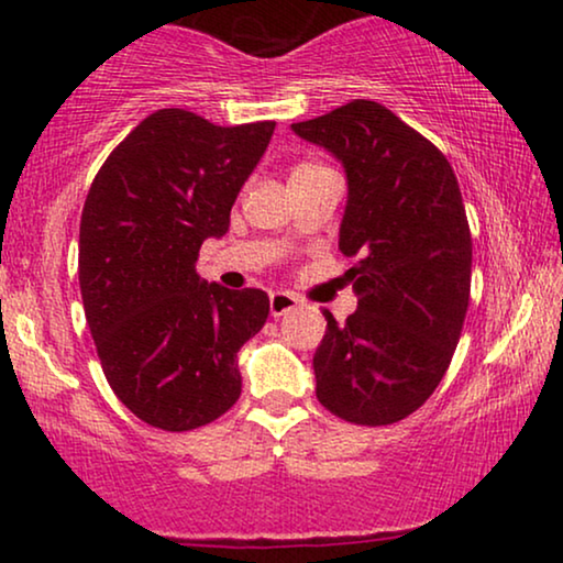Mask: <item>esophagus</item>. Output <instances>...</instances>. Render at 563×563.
I'll return each instance as SVG.
<instances>
[{
	"instance_id": "obj_1",
	"label": "esophagus",
	"mask_w": 563,
	"mask_h": 563,
	"mask_svg": "<svg viewBox=\"0 0 563 563\" xmlns=\"http://www.w3.org/2000/svg\"><path fill=\"white\" fill-rule=\"evenodd\" d=\"M299 305H302V299L291 295V291H272V297H268V307H272L274 318H282L289 310H297Z\"/></svg>"
}]
</instances>
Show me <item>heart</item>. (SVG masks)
<instances>
[{
    "label": "heart",
    "mask_w": 563,
    "mask_h": 563,
    "mask_svg": "<svg viewBox=\"0 0 563 563\" xmlns=\"http://www.w3.org/2000/svg\"><path fill=\"white\" fill-rule=\"evenodd\" d=\"M318 168H325L320 164H299L295 172H291V176H299V174H310V172H318Z\"/></svg>",
    "instance_id": "heart-1"
}]
</instances>
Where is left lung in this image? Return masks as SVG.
Masks as SVG:
<instances>
[{
	"mask_svg": "<svg viewBox=\"0 0 563 563\" xmlns=\"http://www.w3.org/2000/svg\"><path fill=\"white\" fill-rule=\"evenodd\" d=\"M291 130L343 164L338 249L358 258L345 272L358 310L345 322L322 312L314 395L356 426H391L433 395L464 328L472 233L456 174L428 137L368 99Z\"/></svg>",
	"mask_w": 563,
	"mask_h": 563,
	"instance_id": "8db88e82",
	"label": "left lung"
}]
</instances>
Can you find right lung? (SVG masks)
Instances as JSON below:
<instances>
[{
    "label": "right lung",
    "instance_id": "obj_1",
    "mask_svg": "<svg viewBox=\"0 0 563 563\" xmlns=\"http://www.w3.org/2000/svg\"><path fill=\"white\" fill-rule=\"evenodd\" d=\"M274 128L158 110L91 181L79 228L84 312L112 391L153 428H202L241 397L238 351L264 328L268 297L207 284L195 266L207 238L228 233Z\"/></svg>",
    "mask_w": 563,
    "mask_h": 563
}]
</instances>
